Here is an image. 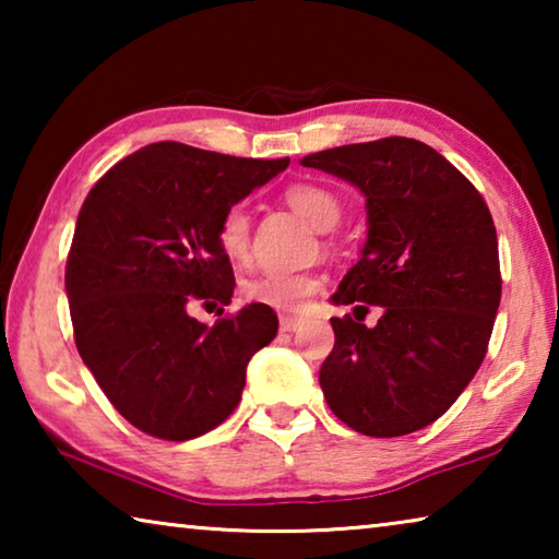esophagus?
Returning a JSON list of instances; mask_svg holds the SVG:
<instances>
[{
    "label": "esophagus",
    "instance_id": "1",
    "mask_svg": "<svg viewBox=\"0 0 559 559\" xmlns=\"http://www.w3.org/2000/svg\"><path fill=\"white\" fill-rule=\"evenodd\" d=\"M302 320L296 316H281L278 318V325H281V333H293V330L300 328Z\"/></svg>",
    "mask_w": 559,
    "mask_h": 559
}]
</instances>
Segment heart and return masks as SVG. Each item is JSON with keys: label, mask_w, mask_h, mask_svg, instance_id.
<instances>
[{"label": "heart", "mask_w": 559, "mask_h": 559, "mask_svg": "<svg viewBox=\"0 0 559 559\" xmlns=\"http://www.w3.org/2000/svg\"><path fill=\"white\" fill-rule=\"evenodd\" d=\"M283 200L318 231L333 229L340 222V214H343V204H340L337 197L328 187L313 182L290 185L283 192ZM214 241L226 261L243 263L249 259L251 216L243 204L226 206L219 214L214 226ZM320 286H323V278L318 273L266 271L253 278H246L241 283V293L251 302H261V306L283 310V313H298V310L306 308L308 298L320 290Z\"/></svg>", "instance_id": "obj_1"}]
</instances>
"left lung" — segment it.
<instances>
[{
    "instance_id": "8db88e82",
    "label": "left lung",
    "mask_w": 559,
    "mask_h": 559,
    "mask_svg": "<svg viewBox=\"0 0 559 559\" xmlns=\"http://www.w3.org/2000/svg\"><path fill=\"white\" fill-rule=\"evenodd\" d=\"M365 194L367 241L333 302L335 347L320 386L340 421L390 439L437 421L484 362L500 306L493 216L478 189L437 150L382 138L308 155ZM380 305L367 329L356 313Z\"/></svg>"
}]
</instances>
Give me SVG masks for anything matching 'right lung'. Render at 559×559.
Returning a JSON list of instances; mask_svg holds the SVG:
<instances>
[{
    "label": "right lung",
    "instance_id": "right-lung-1",
    "mask_svg": "<svg viewBox=\"0 0 559 559\" xmlns=\"http://www.w3.org/2000/svg\"><path fill=\"white\" fill-rule=\"evenodd\" d=\"M288 163L155 143L88 192L66 261L73 337L135 429L197 439L239 404L246 365L278 333L276 313L251 302L210 328L187 308L229 306L234 271L214 241L216 219Z\"/></svg>",
    "mask_w": 559,
    "mask_h": 559
}]
</instances>
